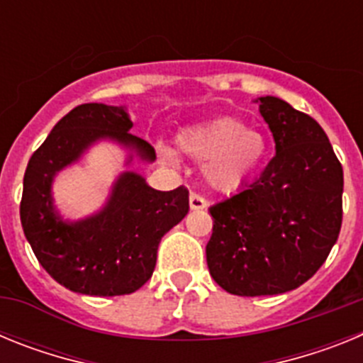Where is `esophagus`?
Here are the masks:
<instances>
[{
    "label": "esophagus",
    "mask_w": 363,
    "mask_h": 363,
    "mask_svg": "<svg viewBox=\"0 0 363 363\" xmlns=\"http://www.w3.org/2000/svg\"><path fill=\"white\" fill-rule=\"evenodd\" d=\"M189 205H191L192 211H201V209H207V200L196 192H191V196H189Z\"/></svg>",
    "instance_id": "obj_1"
}]
</instances>
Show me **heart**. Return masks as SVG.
I'll use <instances>...</instances> for the list:
<instances>
[{"instance_id": "heart-1", "label": "heart", "mask_w": 363, "mask_h": 363, "mask_svg": "<svg viewBox=\"0 0 363 363\" xmlns=\"http://www.w3.org/2000/svg\"><path fill=\"white\" fill-rule=\"evenodd\" d=\"M178 147L185 156L205 163L207 184L220 192H234L251 184L269 160L267 138L234 118L189 127L178 134ZM158 150L174 162L169 147L160 145Z\"/></svg>"}]
</instances>
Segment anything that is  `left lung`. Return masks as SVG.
I'll return each instance as SVG.
<instances>
[{
  "label": "left lung",
  "mask_w": 363,
  "mask_h": 363,
  "mask_svg": "<svg viewBox=\"0 0 363 363\" xmlns=\"http://www.w3.org/2000/svg\"><path fill=\"white\" fill-rule=\"evenodd\" d=\"M277 154L252 184L209 209L211 277L236 296H269L306 284L342 227L344 171L318 121L274 96L255 99Z\"/></svg>",
  "instance_id": "obj_1"
}]
</instances>
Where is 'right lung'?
Wrapping results in <instances>:
<instances>
[{
  "instance_id": "obj_1",
  "label": "right lung",
  "mask_w": 363,
  "mask_h": 363,
  "mask_svg": "<svg viewBox=\"0 0 363 363\" xmlns=\"http://www.w3.org/2000/svg\"><path fill=\"white\" fill-rule=\"evenodd\" d=\"M123 107L83 104L54 125L28 160L19 216L41 267L67 289L89 296H121L138 291L152 277L160 240L189 213V191H156L136 172L114 182L99 213L65 221L54 207V176L78 162L99 140H112L134 156L154 162L156 152L130 134Z\"/></svg>"
}]
</instances>
